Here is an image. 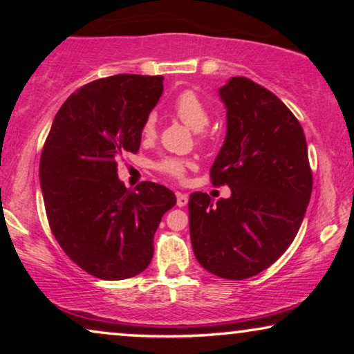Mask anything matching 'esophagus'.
I'll return each instance as SVG.
<instances>
[{
	"instance_id": "34e87169",
	"label": "esophagus",
	"mask_w": 354,
	"mask_h": 354,
	"mask_svg": "<svg viewBox=\"0 0 354 354\" xmlns=\"http://www.w3.org/2000/svg\"><path fill=\"white\" fill-rule=\"evenodd\" d=\"M176 198H177V206H178V207L185 206L187 203H188V196L185 195V193H180V192H177V193H176Z\"/></svg>"
}]
</instances>
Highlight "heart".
I'll return each instance as SVG.
<instances>
[{
    "label": "heart",
    "instance_id": "b5f03b06",
    "mask_svg": "<svg viewBox=\"0 0 354 354\" xmlns=\"http://www.w3.org/2000/svg\"><path fill=\"white\" fill-rule=\"evenodd\" d=\"M172 113L177 115L178 119L182 120L187 127L198 132V137L201 140L205 138V132L203 129L209 124V109L205 101H203L200 96H198L193 90H183L182 93L177 95V98L174 100L172 103ZM154 132H156V114L149 113L145 119L142 125V133L143 137L151 138ZM192 166L190 161L180 158L167 156L159 159V161L154 164L156 171H159L164 176L174 178V180H182L185 177L187 169Z\"/></svg>",
    "mask_w": 354,
    "mask_h": 354
}]
</instances>
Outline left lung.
<instances>
[{"label": "left lung", "instance_id": "1", "mask_svg": "<svg viewBox=\"0 0 354 354\" xmlns=\"http://www.w3.org/2000/svg\"><path fill=\"white\" fill-rule=\"evenodd\" d=\"M219 93L227 135L211 182L229 185L232 196L214 203L207 193H192L190 239L206 270L243 280L292 245L311 198L313 171L301 124L272 91L232 77Z\"/></svg>", "mask_w": 354, "mask_h": 354}]
</instances>
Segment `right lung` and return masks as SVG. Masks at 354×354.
I'll return each instance as SVG.
<instances>
[{"label":"right lung","instance_id":"right-lung-1","mask_svg":"<svg viewBox=\"0 0 354 354\" xmlns=\"http://www.w3.org/2000/svg\"><path fill=\"white\" fill-rule=\"evenodd\" d=\"M162 80L119 74L80 86L57 111L43 145L48 224L62 251L98 279L143 272L153 259L154 232L176 205L164 185L142 182L132 192L118 177L119 158L138 151Z\"/></svg>","mask_w":354,"mask_h":354}]
</instances>
